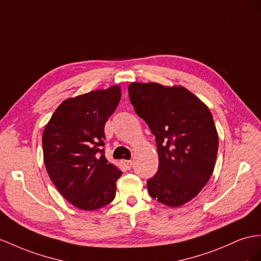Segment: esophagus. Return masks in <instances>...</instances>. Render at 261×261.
I'll return each instance as SVG.
<instances>
[{"mask_svg":"<svg viewBox=\"0 0 261 261\" xmlns=\"http://www.w3.org/2000/svg\"><path fill=\"white\" fill-rule=\"evenodd\" d=\"M122 163L124 164V166H125L126 169H129V170L131 169V166H132V161H131V160H124Z\"/></svg>","mask_w":261,"mask_h":261,"instance_id":"34e87169","label":"esophagus"}]
</instances>
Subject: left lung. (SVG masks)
<instances>
[{
  "instance_id": "obj_1",
  "label": "left lung",
  "mask_w": 261,
  "mask_h": 261,
  "mask_svg": "<svg viewBox=\"0 0 261 261\" xmlns=\"http://www.w3.org/2000/svg\"><path fill=\"white\" fill-rule=\"evenodd\" d=\"M129 98L155 136L159 170L146 182L151 197L171 207L194 198L215 166L218 136L210 109L183 87L132 83Z\"/></svg>"
}]
</instances>
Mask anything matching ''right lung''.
I'll return each instance as SVG.
<instances>
[{"label":"right lung","mask_w":261,"mask_h":261,"mask_svg":"<svg viewBox=\"0 0 261 261\" xmlns=\"http://www.w3.org/2000/svg\"><path fill=\"white\" fill-rule=\"evenodd\" d=\"M112 86L67 99L43 133L44 162L58 192L70 204L95 211L111 203L122 172L105 156V124L119 105Z\"/></svg>","instance_id":"1"}]
</instances>
